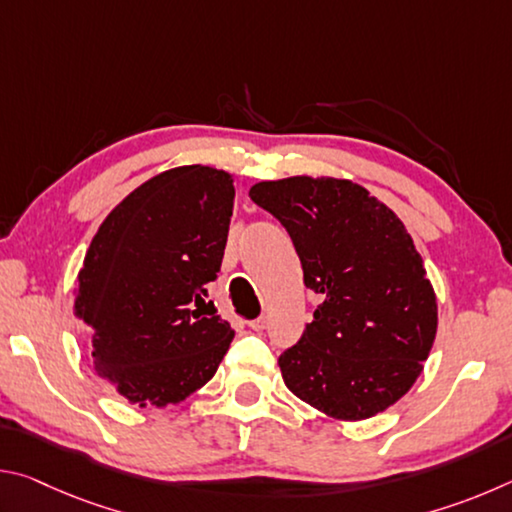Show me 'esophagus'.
<instances>
[{"instance_id": "obj_1", "label": "esophagus", "mask_w": 512, "mask_h": 512, "mask_svg": "<svg viewBox=\"0 0 512 512\" xmlns=\"http://www.w3.org/2000/svg\"><path fill=\"white\" fill-rule=\"evenodd\" d=\"M250 329H255V332H262V329H266V325H268V318L266 316H259V318H255V320H250Z\"/></svg>"}]
</instances>
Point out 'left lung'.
I'll use <instances>...</instances> for the list:
<instances>
[{
    "label": "left lung",
    "instance_id": "8db88e82",
    "mask_svg": "<svg viewBox=\"0 0 512 512\" xmlns=\"http://www.w3.org/2000/svg\"><path fill=\"white\" fill-rule=\"evenodd\" d=\"M248 196L289 230L305 284L323 296L280 357L289 391L357 422L411 391L438 332L427 268L391 207L345 178L264 180Z\"/></svg>",
    "mask_w": 512,
    "mask_h": 512
}]
</instances>
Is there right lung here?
<instances>
[{"mask_svg":"<svg viewBox=\"0 0 512 512\" xmlns=\"http://www.w3.org/2000/svg\"><path fill=\"white\" fill-rule=\"evenodd\" d=\"M235 176L205 164L162 171L99 225L76 277L74 316L97 377L131 404H180L214 377L235 329L203 314L235 201Z\"/></svg>","mask_w":512,"mask_h":512,"instance_id":"1","label":"right lung"}]
</instances>
